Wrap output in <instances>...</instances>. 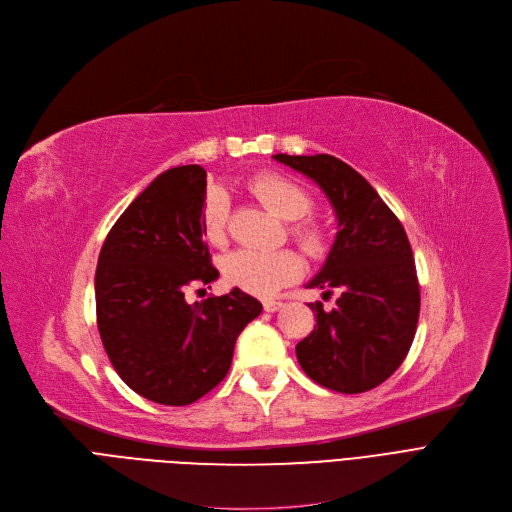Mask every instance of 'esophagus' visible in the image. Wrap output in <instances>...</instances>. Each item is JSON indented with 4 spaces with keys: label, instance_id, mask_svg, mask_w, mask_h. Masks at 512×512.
Segmentation results:
<instances>
[{
    "label": "esophagus",
    "instance_id": "1",
    "mask_svg": "<svg viewBox=\"0 0 512 512\" xmlns=\"http://www.w3.org/2000/svg\"><path fill=\"white\" fill-rule=\"evenodd\" d=\"M284 307V303H280V301H263V309L267 311V313H276V311H280Z\"/></svg>",
    "mask_w": 512,
    "mask_h": 512
}]
</instances>
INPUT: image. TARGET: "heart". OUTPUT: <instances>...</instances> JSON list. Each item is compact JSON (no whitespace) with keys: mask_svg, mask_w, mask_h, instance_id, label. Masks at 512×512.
<instances>
[{"mask_svg":"<svg viewBox=\"0 0 512 512\" xmlns=\"http://www.w3.org/2000/svg\"><path fill=\"white\" fill-rule=\"evenodd\" d=\"M253 195L270 207L276 215L286 222H297L307 218L313 209L311 195L282 176L259 174L251 180ZM228 215L230 199L220 186L209 188V193L201 211V228L211 245H222L228 234ZM292 234L301 242V247L319 255L324 251V236L307 222L292 226ZM222 272L228 284L247 290L253 294H274L282 286L297 280L303 272V259L288 249L282 251H257V249H238L224 257Z\"/></svg>","mask_w":512,"mask_h":512,"instance_id":"b5f03b06","label":"heart"}]
</instances>
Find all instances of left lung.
Instances as JSON below:
<instances>
[{
	"label": "left lung",
	"mask_w": 512,
	"mask_h": 512,
	"mask_svg": "<svg viewBox=\"0 0 512 512\" xmlns=\"http://www.w3.org/2000/svg\"><path fill=\"white\" fill-rule=\"evenodd\" d=\"M276 161L311 178L334 207L338 232L309 288L340 292L336 307H309L313 332L297 344L303 371L319 386L359 394L386 382L405 361L419 319V282L405 228L375 188L334 155Z\"/></svg>",
	"instance_id": "1"
}]
</instances>
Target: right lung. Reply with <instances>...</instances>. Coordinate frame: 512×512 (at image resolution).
Masks as SVG:
<instances>
[{
  "label": "right lung",
  "mask_w": 512,
  "mask_h": 512,
  "mask_svg": "<svg viewBox=\"0 0 512 512\" xmlns=\"http://www.w3.org/2000/svg\"><path fill=\"white\" fill-rule=\"evenodd\" d=\"M207 172L159 174L107 234L95 272L97 328L124 384L159 405L184 407L218 386L238 334L261 313L240 288L188 305L184 290L220 272L203 242Z\"/></svg>",
  "instance_id": "right-lung-1"
}]
</instances>
